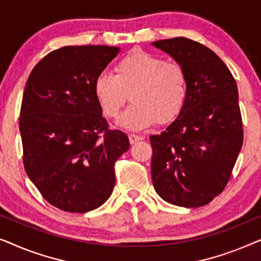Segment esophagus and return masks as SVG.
Segmentation results:
<instances>
[{
  "instance_id": "esophagus-1",
  "label": "esophagus",
  "mask_w": 261,
  "mask_h": 261,
  "mask_svg": "<svg viewBox=\"0 0 261 261\" xmlns=\"http://www.w3.org/2000/svg\"><path fill=\"white\" fill-rule=\"evenodd\" d=\"M142 138L141 135H137V134H129V142L132 145L133 144H137V142H139V141H141L142 140Z\"/></svg>"
}]
</instances>
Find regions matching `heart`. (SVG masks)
I'll list each match as a JSON object with an SVG mask.
<instances>
[{"label": "heart", "instance_id": "obj_1", "mask_svg": "<svg viewBox=\"0 0 261 261\" xmlns=\"http://www.w3.org/2000/svg\"><path fill=\"white\" fill-rule=\"evenodd\" d=\"M94 90L103 113L116 117L128 99L133 101L120 117L128 129H142L158 121L169 123L179 115L189 94V78L180 64L134 49L115 66V74L96 77Z\"/></svg>", "mask_w": 261, "mask_h": 261}]
</instances>
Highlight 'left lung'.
Instances as JSON below:
<instances>
[{
    "label": "left lung",
    "mask_w": 261,
    "mask_h": 261,
    "mask_svg": "<svg viewBox=\"0 0 261 261\" xmlns=\"http://www.w3.org/2000/svg\"><path fill=\"white\" fill-rule=\"evenodd\" d=\"M184 67L187 102L162 134L151 135L154 189L171 204L197 208L229 180L244 141L237 82L219 56L188 38L153 42Z\"/></svg>",
    "instance_id": "1"
}]
</instances>
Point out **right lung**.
I'll return each instance as SVG.
<instances>
[{"label":"right lung","instance_id":"1","mask_svg":"<svg viewBox=\"0 0 261 261\" xmlns=\"http://www.w3.org/2000/svg\"><path fill=\"white\" fill-rule=\"evenodd\" d=\"M120 52L101 45L64 46L28 77L20 110L23 166L46 201L65 212L101 206L115 185L127 134L109 129L95 80Z\"/></svg>","mask_w":261,"mask_h":261}]
</instances>
